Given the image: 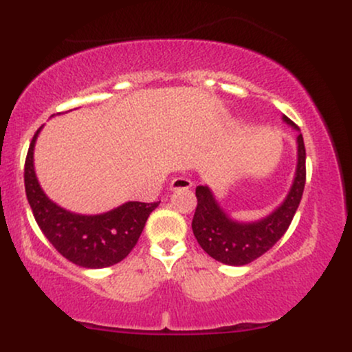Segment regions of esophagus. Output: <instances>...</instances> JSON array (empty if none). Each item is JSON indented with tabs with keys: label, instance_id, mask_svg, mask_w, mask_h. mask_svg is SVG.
Instances as JSON below:
<instances>
[{
	"label": "esophagus",
	"instance_id": "34e87169",
	"mask_svg": "<svg viewBox=\"0 0 352 352\" xmlns=\"http://www.w3.org/2000/svg\"><path fill=\"white\" fill-rule=\"evenodd\" d=\"M192 187V180L185 177H175L170 184V190H187Z\"/></svg>",
	"mask_w": 352,
	"mask_h": 352
}]
</instances>
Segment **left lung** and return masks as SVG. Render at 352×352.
Here are the masks:
<instances>
[{
	"label": "left lung",
	"mask_w": 352,
	"mask_h": 352,
	"mask_svg": "<svg viewBox=\"0 0 352 352\" xmlns=\"http://www.w3.org/2000/svg\"><path fill=\"white\" fill-rule=\"evenodd\" d=\"M283 120L298 129L293 120L283 116ZM306 184V148L302 135H298V165L292 190L272 215L252 223L232 220L217 204L212 190L199 185L195 190L197 208L192 220V230L197 241L210 256L225 265L243 266L273 248L286 230L300 205Z\"/></svg>",
	"instance_id": "8db88e82"
}]
</instances>
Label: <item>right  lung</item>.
Listing matches in <instances>:
<instances>
[{
    "mask_svg": "<svg viewBox=\"0 0 352 352\" xmlns=\"http://www.w3.org/2000/svg\"><path fill=\"white\" fill-rule=\"evenodd\" d=\"M36 131L24 162V188L36 223L66 260L82 268H106L122 261L139 241L145 221L160 201H127L100 215H78L51 201L36 179Z\"/></svg>",
    "mask_w": 352,
    "mask_h": 352,
    "instance_id": "right-lung-1",
    "label": "right lung"
}]
</instances>
